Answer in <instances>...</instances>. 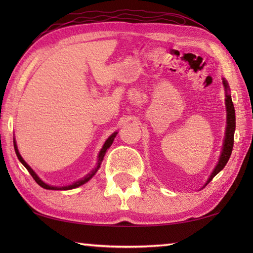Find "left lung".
I'll list each match as a JSON object with an SVG mask.
<instances>
[{"label": "left lung", "instance_id": "1", "mask_svg": "<svg viewBox=\"0 0 253 253\" xmlns=\"http://www.w3.org/2000/svg\"><path fill=\"white\" fill-rule=\"evenodd\" d=\"M223 84H224V87H225V91H226V99H225V103H226V111H227L226 135H225V141H224V146H223V150H222L221 159H219L216 168L214 169L212 175L210 176L207 185L213 179V177L215 176L216 174H218L219 171H221L224 169V166L227 164L228 160L230 158V154H232V151H233V146H234V133H235V128H236L235 109H234L232 98H230V95L227 93V90H228L227 83L225 82L224 79H223Z\"/></svg>", "mask_w": 253, "mask_h": 253}]
</instances>
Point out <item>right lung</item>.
Listing matches in <instances>:
<instances>
[{
	"instance_id": "1",
	"label": "right lung",
	"mask_w": 253,
	"mask_h": 253,
	"mask_svg": "<svg viewBox=\"0 0 253 253\" xmlns=\"http://www.w3.org/2000/svg\"><path fill=\"white\" fill-rule=\"evenodd\" d=\"M116 133L117 132H114L113 133L112 136H110V138L107 139V140L105 141V143H104V146H103V148L101 149V151H100V153H99V161H98V166H96V168L93 169V171L91 174H89V175H87L84 177V178H83V179H80L79 181H76L75 182V184H73V185H69V186H66V187H54V186H50V185H47V184H45V182H43L42 181L39 177L37 176V174L35 173L34 170L31 169V168L30 166L27 164L25 161H24V159L21 158V155L19 154V152H18V149H17V146H16V142H15V140H14V148H15V152H16V155H17V158H18V160L20 161L21 163H23V165L25 166V168L27 169V170L29 171L30 173V175L32 176V178H34L35 180H36V182L39 186H41L42 188H44V189H49V190H68V189H73V188H76V187H79V186H82V185H84V182H87L91 177H92L94 174H95V171L98 170V169L100 168V164H101V162H102V160H103V158H104V154H105V152H106V150L109 149L111 146H112V143H113V141H114V138L116 137Z\"/></svg>"
}]
</instances>
